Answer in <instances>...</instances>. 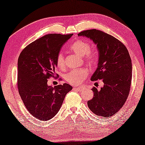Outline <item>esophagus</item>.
<instances>
[{
	"instance_id": "esophagus-1",
	"label": "esophagus",
	"mask_w": 145,
	"mask_h": 145,
	"mask_svg": "<svg viewBox=\"0 0 145 145\" xmlns=\"http://www.w3.org/2000/svg\"><path fill=\"white\" fill-rule=\"evenodd\" d=\"M74 89L77 90V91H81V90H83V88H82L81 87H80V86H76V87L74 88Z\"/></svg>"
}]
</instances>
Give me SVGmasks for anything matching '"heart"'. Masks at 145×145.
Wrapping results in <instances>:
<instances>
[{"label": "heart", "instance_id": "b5f03b06", "mask_svg": "<svg viewBox=\"0 0 145 145\" xmlns=\"http://www.w3.org/2000/svg\"><path fill=\"white\" fill-rule=\"evenodd\" d=\"M70 50L77 55L83 57L88 62H92L95 59L93 52L90 51V45L87 42L82 40H77L73 42L70 47ZM57 64L59 68H63L64 66V57L62 53H59L57 58ZM88 75L86 69H77L70 71L66 75V81L72 85H78L83 81Z\"/></svg>", "mask_w": 145, "mask_h": 145}]
</instances>
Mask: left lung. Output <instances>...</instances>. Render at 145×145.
Returning <instances> with one entry per match:
<instances>
[{
    "mask_svg": "<svg viewBox=\"0 0 145 145\" xmlns=\"http://www.w3.org/2000/svg\"><path fill=\"white\" fill-rule=\"evenodd\" d=\"M79 36L90 38L97 46L98 63L91 81L102 79L100 90L92 88L94 97L87 104L96 115L109 118L124 104L130 90L131 60L126 46L117 39L96 29L81 32Z\"/></svg>",
    "mask_w": 145,
    "mask_h": 145,
    "instance_id": "1",
    "label": "left lung"
}]
</instances>
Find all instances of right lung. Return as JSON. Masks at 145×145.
<instances>
[{
    "instance_id": "1",
    "label": "right lung",
    "mask_w": 145,
    "mask_h": 145,
    "mask_svg": "<svg viewBox=\"0 0 145 145\" xmlns=\"http://www.w3.org/2000/svg\"><path fill=\"white\" fill-rule=\"evenodd\" d=\"M72 34H47L27 45L17 63L19 93L25 106L34 117L51 119L59 112L66 94L72 89L67 83L53 87L47 79L55 75L57 58Z\"/></svg>"
}]
</instances>
